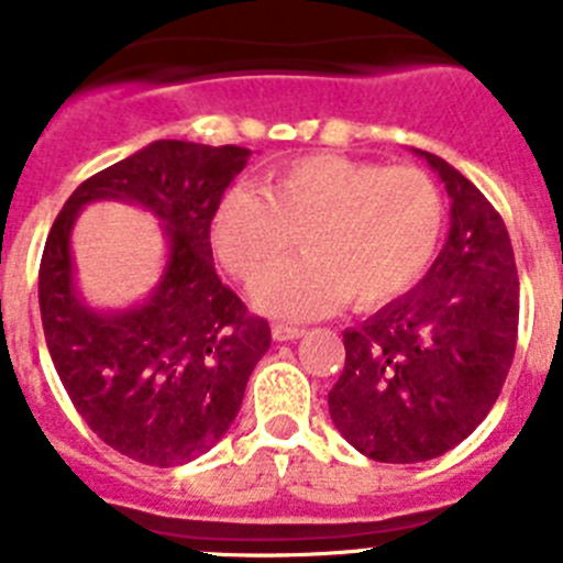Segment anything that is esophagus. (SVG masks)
<instances>
[{"mask_svg":"<svg viewBox=\"0 0 563 563\" xmlns=\"http://www.w3.org/2000/svg\"><path fill=\"white\" fill-rule=\"evenodd\" d=\"M301 335H305V330H298V327H287V324L273 327V341H296V338Z\"/></svg>","mask_w":563,"mask_h":563,"instance_id":"esophagus-1","label":"esophagus"}]
</instances>
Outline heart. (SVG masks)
Wrapping results in <instances>:
<instances>
[{"label":"heart","mask_w":563,"mask_h":563,"mask_svg":"<svg viewBox=\"0 0 563 563\" xmlns=\"http://www.w3.org/2000/svg\"><path fill=\"white\" fill-rule=\"evenodd\" d=\"M442 217L440 188L420 168L310 154L273 168L265 191L233 188L213 217V245L256 285L298 239L305 258L273 273L256 298L276 316L316 318L409 290L434 256Z\"/></svg>","instance_id":"heart-1"}]
</instances>
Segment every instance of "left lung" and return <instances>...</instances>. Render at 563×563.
<instances>
[{"instance_id":"8db88e82","label":"left lung","mask_w":563,"mask_h":563,"mask_svg":"<svg viewBox=\"0 0 563 563\" xmlns=\"http://www.w3.org/2000/svg\"><path fill=\"white\" fill-rule=\"evenodd\" d=\"M451 197V231L402 298L343 332L346 363L330 415L375 462H426L460 445L494 409L519 332V273L499 211L474 183L420 152Z\"/></svg>"}]
</instances>
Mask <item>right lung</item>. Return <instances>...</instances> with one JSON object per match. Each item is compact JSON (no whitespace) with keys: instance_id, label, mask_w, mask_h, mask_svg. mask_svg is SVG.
<instances>
[{"instance_id":"right-lung-1","label":"right lung","mask_w":563,"mask_h":563,"mask_svg":"<svg viewBox=\"0 0 563 563\" xmlns=\"http://www.w3.org/2000/svg\"><path fill=\"white\" fill-rule=\"evenodd\" d=\"M242 146L154 141L69 194L44 242L38 307L69 400L107 445L143 465L191 462L236 420L271 327L213 271L211 220L245 168ZM121 199L164 222L169 262L143 306L98 313L77 298L68 233L89 201Z\"/></svg>"}]
</instances>
